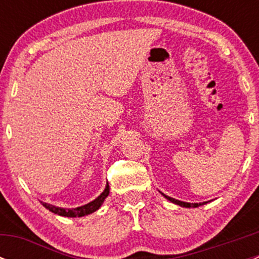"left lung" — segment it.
Listing matches in <instances>:
<instances>
[{
  "instance_id": "8db88e82",
  "label": "left lung",
  "mask_w": 259,
  "mask_h": 259,
  "mask_svg": "<svg viewBox=\"0 0 259 259\" xmlns=\"http://www.w3.org/2000/svg\"><path fill=\"white\" fill-rule=\"evenodd\" d=\"M163 194V193H161ZM164 197L166 198L168 200H170L171 203H174V204H178L180 207H185V208H197L199 207V205H203V204H207L208 202H204V203H187V202H182V200H178V199H174V198H170L168 197V195L163 194Z\"/></svg>"
}]
</instances>
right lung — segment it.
I'll return each instance as SVG.
<instances>
[{
    "mask_svg": "<svg viewBox=\"0 0 259 259\" xmlns=\"http://www.w3.org/2000/svg\"><path fill=\"white\" fill-rule=\"evenodd\" d=\"M109 192H110V189H109V184H106L104 192L101 193V194L99 195L95 200H93V202L88 203V204H85V205H81V207L72 208V209H65V208L55 207V205L48 204V203H42V202L41 203H42V205L46 208V209L52 211V213L59 214V215H62V217H71V218H75V217L88 215V214H91V213H94V211L98 210L99 208L101 207V204L104 203L105 198L109 195Z\"/></svg>",
    "mask_w": 259,
    "mask_h": 259,
    "instance_id": "obj_1",
    "label": "right lung"
}]
</instances>
